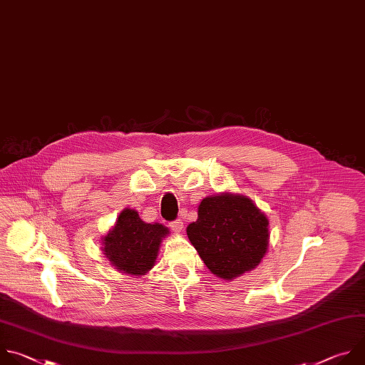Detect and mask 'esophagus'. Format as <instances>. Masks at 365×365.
I'll return each mask as SVG.
<instances>
[{
  "label": "esophagus",
  "instance_id": "1",
  "mask_svg": "<svg viewBox=\"0 0 365 365\" xmlns=\"http://www.w3.org/2000/svg\"><path fill=\"white\" fill-rule=\"evenodd\" d=\"M170 227H171L175 233H181L182 229H184V223H182V220H175V222H171V223H170Z\"/></svg>",
  "mask_w": 365,
  "mask_h": 365
}]
</instances>
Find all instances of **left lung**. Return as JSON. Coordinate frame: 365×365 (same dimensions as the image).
Here are the masks:
<instances>
[{
    "instance_id": "left-lung-1",
    "label": "left lung",
    "mask_w": 365,
    "mask_h": 365,
    "mask_svg": "<svg viewBox=\"0 0 365 365\" xmlns=\"http://www.w3.org/2000/svg\"><path fill=\"white\" fill-rule=\"evenodd\" d=\"M187 236L211 273L232 280L264 257L269 220L246 195L222 192L201 200Z\"/></svg>"
}]
</instances>
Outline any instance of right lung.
<instances>
[{"label":"right lung","mask_w":365,"mask_h":365,"mask_svg":"<svg viewBox=\"0 0 365 365\" xmlns=\"http://www.w3.org/2000/svg\"><path fill=\"white\" fill-rule=\"evenodd\" d=\"M170 230L160 223H145L138 211L125 208L103 237V255L122 273L142 276L155 266L161 242Z\"/></svg>","instance_id":"1"}]
</instances>
